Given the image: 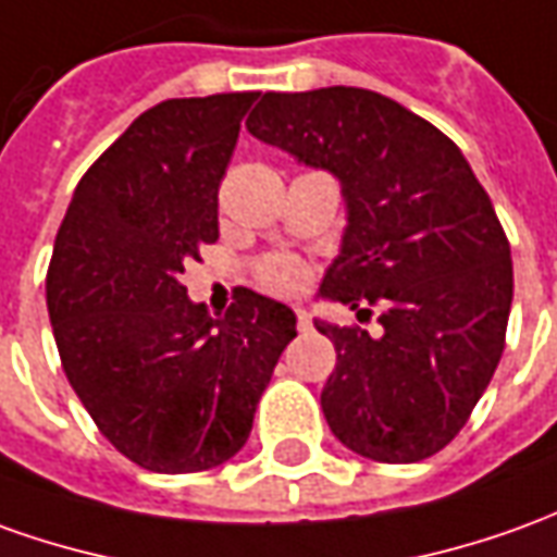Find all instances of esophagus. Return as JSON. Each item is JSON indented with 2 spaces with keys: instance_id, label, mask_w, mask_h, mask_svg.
<instances>
[{
  "instance_id": "1",
  "label": "esophagus",
  "mask_w": 557,
  "mask_h": 557,
  "mask_svg": "<svg viewBox=\"0 0 557 557\" xmlns=\"http://www.w3.org/2000/svg\"><path fill=\"white\" fill-rule=\"evenodd\" d=\"M294 312H297V327H300L302 333H306V330H312V315H309L306 309H294Z\"/></svg>"
}]
</instances>
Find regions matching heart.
Listing matches in <instances>:
<instances>
[{"instance_id":"1","label":"heart","mask_w":557,"mask_h":557,"mask_svg":"<svg viewBox=\"0 0 557 557\" xmlns=\"http://www.w3.org/2000/svg\"><path fill=\"white\" fill-rule=\"evenodd\" d=\"M306 278H309V272L294 257H270L260 263V282L275 294H297L306 285Z\"/></svg>"}]
</instances>
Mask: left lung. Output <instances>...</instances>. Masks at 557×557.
Listing matches in <instances>:
<instances>
[{
    "label": "left lung",
    "instance_id": "obj_1",
    "mask_svg": "<svg viewBox=\"0 0 557 557\" xmlns=\"http://www.w3.org/2000/svg\"><path fill=\"white\" fill-rule=\"evenodd\" d=\"M245 126L343 187V245L318 297L379 306V336L315 318L336 348L330 431L370 461L431 458L504 355L512 257L485 187L455 141L373 90L263 94Z\"/></svg>",
    "mask_w": 557,
    "mask_h": 557
}]
</instances>
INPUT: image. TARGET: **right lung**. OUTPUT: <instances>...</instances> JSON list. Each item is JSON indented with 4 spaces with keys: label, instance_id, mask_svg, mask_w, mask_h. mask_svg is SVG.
<instances>
[{
    "label": "right lung",
    "instance_id": "right-lung-1",
    "mask_svg": "<svg viewBox=\"0 0 557 557\" xmlns=\"http://www.w3.org/2000/svg\"><path fill=\"white\" fill-rule=\"evenodd\" d=\"M260 94L166 99L139 114L72 194L48 315L69 385L121 455L199 473L248 440L297 315L248 287L221 318L182 285L218 239V187Z\"/></svg>",
    "mask_w": 557,
    "mask_h": 557
}]
</instances>
